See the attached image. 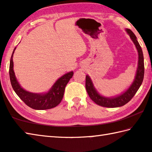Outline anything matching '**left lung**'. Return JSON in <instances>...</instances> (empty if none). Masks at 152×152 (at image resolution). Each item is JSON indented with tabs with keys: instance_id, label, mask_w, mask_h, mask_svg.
Instances as JSON below:
<instances>
[{
	"instance_id": "left-lung-1",
	"label": "left lung",
	"mask_w": 152,
	"mask_h": 152,
	"mask_svg": "<svg viewBox=\"0 0 152 152\" xmlns=\"http://www.w3.org/2000/svg\"><path fill=\"white\" fill-rule=\"evenodd\" d=\"M125 31L129 35L131 39L134 43L138 52V65L135 79L132 85L129 86V88L123 93L118 95L117 96L109 98L103 96L97 92L96 88H94L91 78L88 75H86V89L87 93L92 101L100 106L108 108H115L123 106V105L127 104L128 102H129L131 99L134 96V95L142 84L144 77V60L143 51L140 43L137 42V37L132 31H131L129 29H126Z\"/></svg>"
}]
</instances>
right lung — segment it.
I'll return each instance as SVG.
<instances>
[{"label": "right lung", "instance_id": "1", "mask_svg": "<svg viewBox=\"0 0 152 152\" xmlns=\"http://www.w3.org/2000/svg\"><path fill=\"white\" fill-rule=\"evenodd\" d=\"M15 49L16 48H15L12 51L9 66L10 80L15 93L28 107L33 109L46 110L58 106L63 99L65 87L72 77L74 74L73 72H70L58 78L48 92L37 94L28 92L20 86L14 72L12 56Z\"/></svg>", "mask_w": 152, "mask_h": 152}]
</instances>
